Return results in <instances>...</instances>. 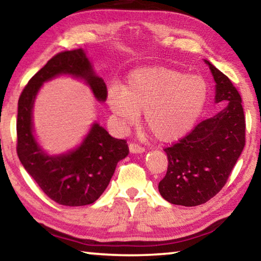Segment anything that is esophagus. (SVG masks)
Returning <instances> with one entry per match:
<instances>
[{
  "label": "esophagus",
  "mask_w": 261,
  "mask_h": 261,
  "mask_svg": "<svg viewBox=\"0 0 261 261\" xmlns=\"http://www.w3.org/2000/svg\"><path fill=\"white\" fill-rule=\"evenodd\" d=\"M129 149H130L131 153H143V152H145V147L141 146V145H139V144H136V143H130Z\"/></svg>",
  "instance_id": "obj_1"
}]
</instances>
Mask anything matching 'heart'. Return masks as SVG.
<instances>
[{
    "label": "heart",
    "mask_w": 261,
    "mask_h": 261,
    "mask_svg": "<svg viewBox=\"0 0 261 261\" xmlns=\"http://www.w3.org/2000/svg\"><path fill=\"white\" fill-rule=\"evenodd\" d=\"M208 86L198 74L166 67H145L130 73L125 86L114 85L108 106L123 125L138 122L144 112L145 125L163 143L182 138L196 124L205 108Z\"/></svg>",
    "instance_id": "heart-1"
}]
</instances>
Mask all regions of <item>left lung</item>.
Returning a JSON list of instances; mask_svg holds the SVG:
<instances>
[{"mask_svg": "<svg viewBox=\"0 0 261 261\" xmlns=\"http://www.w3.org/2000/svg\"><path fill=\"white\" fill-rule=\"evenodd\" d=\"M205 62L216 83L215 102L226 106L165 148L168 168L159 191L174 205L191 207L212 199L226 185L245 145L241 94L226 74Z\"/></svg>", "mask_w": 261, "mask_h": 261, "instance_id": "8db88e82", "label": "left lung"}]
</instances>
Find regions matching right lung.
Returning <instances> with one entry per match:
<instances>
[{"label": "right lung", "instance_id": "1", "mask_svg": "<svg viewBox=\"0 0 261 261\" xmlns=\"http://www.w3.org/2000/svg\"><path fill=\"white\" fill-rule=\"evenodd\" d=\"M61 73L82 77L95 98L107 99V87L95 76L83 49L61 51L47 62L24 87L18 100L17 154L26 171L43 193L64 206L93 204L108 187L117 162L129 154L125 139L113 138L102 126L94 124L76 151L49 156L38 146L32 134V107L43 82Z\"/></svg>", "mask_w": 261, "mask_h": 261}]
</instances>
